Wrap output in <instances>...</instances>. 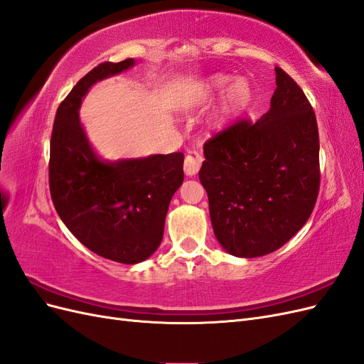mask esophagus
I'll use <instances>...</instances> for the list:
<instances>
[{
    "label": "esophagus",
    "mask_w": 364,
    "mask_h": 364,
    "mask_svg": "<svg viewBox=\"0 0 364 364\" xmlns=\"http://www.w3.org/2000/svg\"><path fill=\"white\" fill-rule=\"evenodd\" d=\"M203 162V156L199 150L188 149L185 153V161H183V170L186 176H194L197 171L200 170V165Z\"/></svg>",
    "instance_id": "34e87169"
}]
</instances>
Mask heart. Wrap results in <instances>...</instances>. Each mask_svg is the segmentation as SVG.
Instances as JSON below:
<instances>
[{"label": "heart", "mask_w": 364, "mask_h": 364, "mask_svg": "<svg viewBox=\"0 0 364 364\" xmlns=\"http://www.w3.org/2000/svg\"><path fill=\"white\" fill-rule=\"evenodd\" d=\"M228 83V77L225 75H214L211 79L206 80L199 90H197L193 97L190 98V105L193 106H202L208 102H211L214 95L220 92ZM252 97L250 85L245 79H238L228 87V92L225 95V100L222 109L215 117V124L222 127L228 124L230 119L238 117L241 112L247 107Z\"/></svg>", "instance_id": "heart-1"}]
</instances>
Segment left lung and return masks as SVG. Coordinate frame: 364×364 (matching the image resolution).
I'll use <instances>...</instances> for the list:
<instances>
[{"label": "left lung", "mask_w": 364, "mask_h": 364, "mask_svg": "<svg viewBox=\"0 0 364 364\" xmlns=\"http://www.w3.org/2000/svg\"><path fill=\"white\" fill-rule=\"evenodd\" d=\"M270 109L240 118L203 146L199 179L214 234L241 258L278 250L310 218L321 188L318 130L306 95L282 68Z\"/></svg>", "instance_id": "1"}]
</instances>
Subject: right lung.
I'll use <instances>...</instances> for the list:
<instances>
[{"label": "right lung", "mask_w": 364, "mask_h": 364, "mask_svg": "<svg viewBox=\"0 0 364 364\" xmlns=\"http://www.w3.org/2000/svg\"><path fill=\"white\" fill-rule=\"evenodd\" d=\"M134 63L103 62L77 82L58 107L48 162L51 200L65 226L97 255L123 264L144 261L158 249L170 200L183 182V153L107 162L80 124L79 107L91 85Z\"/></svg>", "instance_id": "right-lung-1"}]
</instances>
